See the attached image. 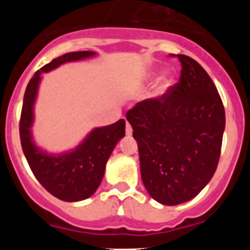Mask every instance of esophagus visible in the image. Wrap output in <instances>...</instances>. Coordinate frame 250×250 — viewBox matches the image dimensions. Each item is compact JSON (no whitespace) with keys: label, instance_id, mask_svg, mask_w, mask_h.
Segmentation results:
<instances>
[{"label":"esophagus","instance_id":"34e87169","mask_svg":"<svg viewBox=\"0 0 250 250\" xmlns=\"http://www.w3.org/2000/svg\"><path fill=\"white\" fill-rule=\"evenodd\" d=\"M125 132H126V135H131L132 134V127L129 123H126V126H125Z\"/></svg>","mask_w":250,"mask_h":250}]
</instances>
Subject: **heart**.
<instances>
[{
  "label": "heart",
  "mask_w": 250,
  "mask_h": 250,
  "mask_svg": "<svg viewBox=\"0 0 250 250\" xmlns=\"http://www.w3.org/2000/svg\"><path fill=\"white\" fill-rule=\"evenodd\" d=\"M170 83H171V79H170L167 75H164V76L160 77V80H159V90H165L169 87Z\"/></svg>",
  "instance_id": "heart-1"
}]
</instances>
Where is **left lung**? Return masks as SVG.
<instances>
[{"label":"left lung","instance_id":"left-lung-1","mask_svg":"<svg viewBox=\"0 0 250 250\" xmlns=\"http://www.w3.org/2000/svg\"><path fill=\"white\" fill-rule=\"evenodd\" d=\"M180 77L165 94L126 114L138 143L141 179L152 199L176 205L193 199L215 173L225 111L210 76L187 55Z\"/></svg>","mask_w":250,"mask_h":250}]
</instances>
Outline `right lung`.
Wrapping results in <instances>:
<instances>
[{"label": "right lung", "mask_w": 250, "mask_h": 250, "mask_svg": "<svg viewBox=\"0 0 250 250\" xmlns=\"http://www.w3.org/2000/svg\"><path fill=\"white\" fill-rule=\"evenodd\" d=\"M92 55L94 52L91 51L68 52L40 68L28 83L22 104L20 139L26 160L40 184L48 193L65 202L87 199L96 191L115 145L125 135V120L120 119L109 126L95 129L83 144L70 154L48 156L37 150L31 140L30 127L34 119L32 106L42 72L50 71L61 63Z\"/></svg>", "instance_id": "right-lung-1"}]
</instances>
